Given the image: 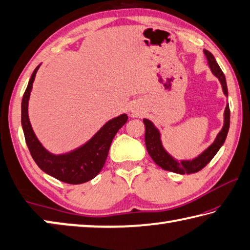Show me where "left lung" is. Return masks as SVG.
<instances>
[{
  "label": "left lung",
  "mask_w": 250,
  "mask_h": 250,
  "mask_svg": "<svg viewBox=\"0 0 250 250\" xmlns=\"http://www.w3.org/2000/svg\"><path fill=\"white\" fill-rule=\"evenodd\" d=\"M204 54L207 58V61H208V65L210 67L211 73H213L219 79V82L222 83L224 94L227 96L228 91H227L225 75H224L221 67L218 66L216 59L214 58L211 53H209L208 50L205 49ZM224 116H225V124H224V126L221 132L217 134V138L215 139L213 145L207 147V149L203 152L200 156H197L196 159H194L192 161H182L181 166L179 162H176V161L163 149L162 143H161V140H160V133L158 129L155 128L150 120L143 119V124L146 125L145 140H146L147 153L150 154L152 160H153L159 167H162L163 170L179 173V174H184V173L192 174V173H196L198 171H201L203 167H205L207 164L210 162V160L214 158L215 154L217 153L218 150L221 149V146L224 145V142L226 140L228 130H229V121H230L229 104L226 105Z\"/></svg>",
  "instance_id": "left-lung-1"
}]
</instances>
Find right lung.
Here are the masks:
<instances>
[{"label":"right lung","instance_id":"right-lung-1","mask_svg":"<svg viewBox=\"0 0 250 250\" xmlns=\"http://www.w3.org/2000/svg\"><path fill=\"white\" fill-rule=\"evenodd\" d=\"M39 68L40 66H37L33 71L22 99V126L28 150L39 167L48 175L68 184L86 183L99 174L104 167L113 138L128 121V116L121 115L108 121L89 141L69 153L61 155L49 153L37 140L27 112L29 95Z\"/></svg>","mask_w":250,"mask_h":250}]
</instances>
